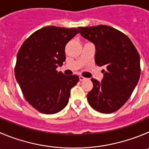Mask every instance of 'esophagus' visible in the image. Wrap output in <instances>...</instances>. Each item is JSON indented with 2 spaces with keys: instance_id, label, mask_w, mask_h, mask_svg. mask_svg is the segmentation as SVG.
Masks as SVG:
<instances>
[{
  "instance_id": "esophagus-1",
  "label": "esophagus",
  "mask_w": 149,
  "mask_h": 149,
  "mask_svg": "<svg viewBox=\"0 0 149 149\" xmlns=\"http://www.w3.org/2000/svg\"><path fill=\"white\" fill-rule=\"evenodd\" d=\"M85 79H86L85 77H84V76H79V80H80L81 81H84V80H85Z\"/></svg>"
}]
</instances>
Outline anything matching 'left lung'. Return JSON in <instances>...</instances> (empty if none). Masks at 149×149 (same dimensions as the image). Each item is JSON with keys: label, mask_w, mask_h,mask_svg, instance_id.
<instances>
[{"label": "left lung", "mask_w": 149, "mask_h": 149, "mask_svg": "<svg viewBox=\"0 0 149 149\" xmlns=\"http://www.w3.org/2000/svg\"><path fill=\"white\" fill-rule=\"evenodd\" d=\"M79 29L84 38L95 45V64L106 68L101 82L91 79L93 87L87 95L88 103L101 113L118 110L139 81L140 55L130 39L114 28L98 25Z\"/></svg>", "instance_id": "left-lung-1"}]
</instances>
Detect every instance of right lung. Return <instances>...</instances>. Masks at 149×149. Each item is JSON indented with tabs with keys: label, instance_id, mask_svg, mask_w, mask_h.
Returning <instances> with one entry per match:
<instances>
[{
	"label": "right lung",
	"instance_id": "obj_1",
	"mask_svg": "<svg viewBox=\"0 0 149 149\" xmlns=\"http://www.w3.org/2000/svg\"><path fill=\"white\" fill-rule=\"evenodd\" d=\"M79 29L46 26L25 40L17 55L15 74L26 101L44 114H54L68 104L76 75L65 76L58 66L65 61L67 43Z\"/></svg>",
	"mask_w": 149,
	"mask_h": 149
}]
</instances>
